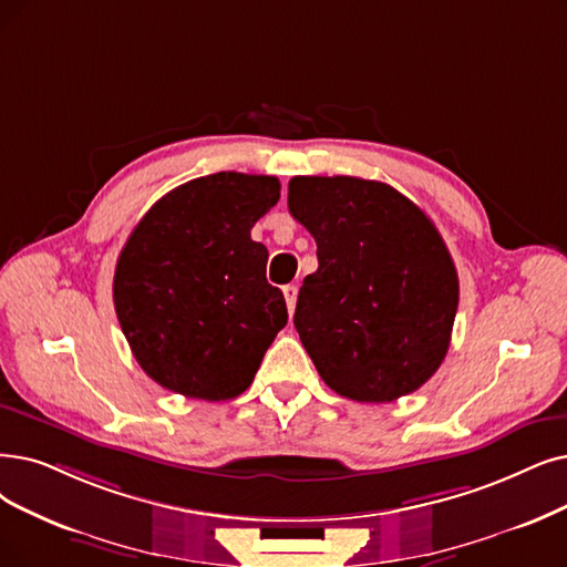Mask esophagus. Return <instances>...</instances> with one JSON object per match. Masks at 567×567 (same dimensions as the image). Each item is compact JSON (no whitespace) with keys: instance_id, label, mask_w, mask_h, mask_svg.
<instances>
[{"instance_id":"esophagus-1","label":"esophagus","mask_w":567,"mask_h":567,"mask_svg":"<svg viewBox=\"0 0 567 567\" xmlns=\"http://www.w3.org/2000/svg\"><path fill=\"white\" fill-rule=\"evenodd\" d=\"M284 298H286V305H288V313L296 311V300H298V286H296V284H288V286H284Z\"/></svg>"}]
</instances>
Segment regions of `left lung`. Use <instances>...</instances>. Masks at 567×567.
Segmentation results:
<instances>
[{"instance_id": "1", "label": "left lung", "mask_w": 567, "mask_h": 567, "mask_svg": "<svg viewBox=\"0 0 567 567\" xmlns=\"http://www.w3.org/2000/svg\"><path fill=\"white\" fill-rule=\"evenodd\" d=\"M288 212L316 239L296 328L328 386L393 402L437 372L458 309V275L437 228L381 181L296 176Z\"/></svg>"}]
</instances>
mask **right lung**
<instances>
[{"label": "right lung", "mask_w": 567, "mask_h": 567, "mask_svg": "<svg viewBox=\"0 0 567 567\" xmlns=\"http://www.w3.org/2000/svg\"><path fill=\"white\" fill-rule=\"evenodd\" d=\"M277 176L218 172L169 190L118 256L113 305L142 370L199 400L244 393L288 323L251 228L279 202Z\"/></svg>", "instance_id": "1"}]
</instances>
